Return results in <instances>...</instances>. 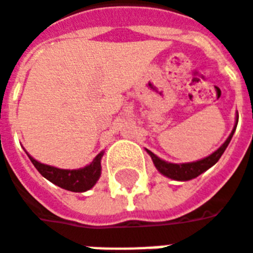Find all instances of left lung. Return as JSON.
I'll return each instance as SVG.
<instances>
[{
    "mask_svg": "<svg viewBox=\"0 0 253 253\" xmlns=\"http://www.w3.org/2000/svg\"><path fill=\"white\" fill-rule=\"evenodd\" d=\"M237 121H239V115H236V124L233 126L232 132L228 136V138L225 140L223 145L214 151L212 155H210L206 159H201L199 161H193V163H185V164H173V163H168V161L161 160L160 157H157L155 153H152L151 151L147 152L149 153V156L152 157V161L153 164L157 168V170L160 172L161 174H164L167 177L172 178V180H177V181H188V180H192V178L197 177L199 174H201L203 172H206L207 169H210L212 165H214L219 159L221 157V155L224 153V151L227 149L228 144L231 141L235 130H236Z\"/></svg>",
    "mask_w": 253,
    "mask_h": 253,
    "instance_id": "obj_1",
    "label": "left lung"
}]
</instances>
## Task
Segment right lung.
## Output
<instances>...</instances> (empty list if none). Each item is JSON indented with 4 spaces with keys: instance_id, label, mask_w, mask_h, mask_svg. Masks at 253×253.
Returning <instances> with one entry per match:
<instances>
[{
    "instance_id": "right-lung-1",
    "label": "right lung",
    "mask_w": 253,
    "mask_h": 253,
    "mask_svg": "<svg viewBox=\"0 0 253 253\" xmlns=\"http://www.w3.org/2000/svg\"><path fill=\"white\" fill-rule=\"evenodd\" d=\"M104 152L98 153L94 160L86 167L80 169H60L52 165H46L34 160L30 155L29 159L36 167V169L42 174L50 183L56 184L62 189L72 192H85L94 187L97 180L101 176V157Z\"/></svg>"
}]
</instances>
